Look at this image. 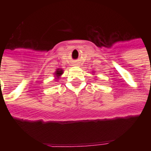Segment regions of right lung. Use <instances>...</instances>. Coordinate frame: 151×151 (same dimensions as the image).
Instances as JSON below:
<instances>
[{
	"label": "right lung",
	"mask_w": 151,
	"mask_h": 151,
	"mask_svg": "<svg viewBox=\"0 0 151 151\" xmlns=\"http://www.w3.org/2000/svg\"><path fill=\"white\" fill-rule=\"evenodd\" d=\"M62 73H63V69H57V70H56V73H55L54 74H55V76H56V77H57V78H59L60 76L61 75Z\"/></svg>",
	"instance_id": "right-lung-1"
}]
</instances>
